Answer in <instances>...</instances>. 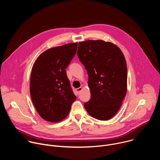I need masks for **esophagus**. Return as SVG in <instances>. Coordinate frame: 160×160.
Listing matches in <instances>:
<instances>
[{"mask_svg": "<svg viewBox=\"0 0 160 160\" xmlns=\"http://www.w3.org/2000/svg\"><path fill=\"white\" fill-rule=\"evenodd\" d=\"M82 87H79V88H77V89H76V91H77V94H78V95H79L80 94V92H81V91L82 90Z\"/></svg>", "mask_w": 160, "mask_h": 160, "instance_id": "1", "label": "esophagus"}]
</instances>
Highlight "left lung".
Returning a JSON list of instances; mask_svg holds the SVG:
<instances>
[{"label":"left lung","mask_w":160,"mask_h":160,"mask_svg":"<svg viewBox=\"0 0 160 160\" xmlns=\"http://www.w3.org/2000/svg\"><path fill=\"white\" fill-rule=\"evenodd\" d=\"M77 54L87 72L91 94L84 107L93 118L108 120L118 111L127 93L124 55L116 45L101 40L79 42Z\"/></svg>","instance_id":"left-lung-1"}]
</instances>
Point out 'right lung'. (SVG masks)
Listing matches in <instances>:
<instances>
[{
    "mask_svg": "<svg viewBox=\"0 0 160 160\" xmlns=\"http://www.w3.org/2000/svg\"><path fill=\"white\" fill-rule=\"evenodd\" d=\"M78 43L48 49L35 61L30 77V96L39 115L56 123L70 112L76 96L65 69L75 56Z\"/></svg>",
    "mask_w": 160,
    "mask_h": 160,
    "instance_id": "obj_1",
    "label": "right lung"
}]
</instances>
